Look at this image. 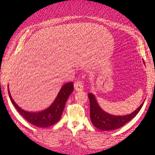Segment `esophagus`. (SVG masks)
<instances>
[{"instance_id":"34e87169","label":"esophagus","mask_w":155,"mask_h":155,"mask_svg":"<svg viewBox=\"0 0 155 155\" xmlns=\"http://www.w3.org/2000/svg\"><path fill=\"white\" fill-rule=\"evenodd\" d=\"M74 88L76 91H81L84 89V83L82 81H76L74 84Z\"/></svg>"}]
</instances>
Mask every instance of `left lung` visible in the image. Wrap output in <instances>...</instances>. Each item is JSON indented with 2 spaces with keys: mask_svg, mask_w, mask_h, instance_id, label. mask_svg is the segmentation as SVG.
<instances>
[{
  "mask_svg": "<svg viewBox=\"0 0 155 155\" xmlns=\"http://www.w3.org/2000/svg\"><path fill=\"white\" fill-rule=\"evenodd\" d=\"M88 97L90 104V112L91 122L95 127L101 130H112L122 127L136 116L143 106L142 104L136 111L128 115L114 116V115L108 114L101 109L97 104L94 95L89 93Z\"/></svg>",
  "mask_w": 155,
  "mask_h": 155,
  "instance_id": "8db88e82",
  "label": "left lung"
}]
</instances>
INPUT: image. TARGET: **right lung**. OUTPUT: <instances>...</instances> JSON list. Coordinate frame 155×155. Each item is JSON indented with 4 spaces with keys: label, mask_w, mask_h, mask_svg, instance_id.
Instances as JSON below:
<instances>
[{
    "label": "right lung",
    "mask_w": 155,
    "mask_h": 155,
    "mask_svg": "<svg viewBox=\"0 0 155 155\" xmlns=\"http://www.w3.org/2000/svg\"><path fill=\"white\" fill-rule=\"evenodd\" d=\"M73 90H74V84L72 81L64 84L53 104L46 110L40 112H28L24 111L15 104L10 95L9 90H8V92L12 104L17 108L19 113L28 122L34 124L37 127H47L53 125L60 120L65 108V103L69 95L72 93Z\"/></svg>",
    "instance_id": "obj_1"
}]
</instances>
